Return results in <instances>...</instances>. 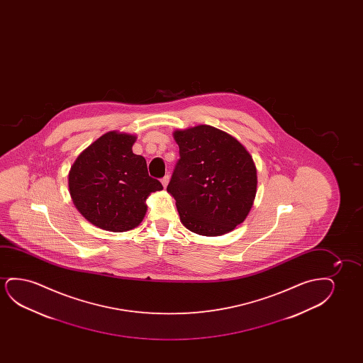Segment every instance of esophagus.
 Instances as JSON below:
<instances>
[{"label": "esophagus", "instance_id": "obj_1", "mask_svg": "<svg viewBox=\"0 0 363 363\" xmlns=\"http://www.w3.org/2000/svg\"><path fill=\"white\" fill-rule=\"evenodd\" d=\"M169 174H167L166 176H164V179H161V184H162V186H164V189L167 187V184H169Z\"/></svg>", "mask_w": 363, "mask_h": 363}]
</instances>
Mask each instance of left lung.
<instances>
[{
	"label": "left lung",
	"instance_id": "obj_1",
	"mask_svg": "<svg viewBox=\"0 0 363 363\" xmlns=\"http://www.w3.org/2000/svg\"><path fill=\"white\" fill-rule=\"evenodd\" d=\"M174 138L179 160L167 192L184 227L216 237L243 223L257 194V169L243 145L209 125L176 130Z\"/></svg>",
	"mask_w": 363,
	"mask_h": 363
}]
</instances>
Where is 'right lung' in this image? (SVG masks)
Here are the masks:
<instances>
[{
    "label": "right lung",
    "instance_id": "obj_1",
    "mask_svg": "<svg viewBox=\"0 0 363 363\" xmlns=\"http://www.w3.org/2000/svg\"><path fill=\"white\" fill-rule=\"evenodd\" d=\"M135 135L109 131L89 145L70 167V197L88 222L126 232L144 219L150 194L164 189L150 177L146 160L133 152Z\"/></svg>",
    "mask_w": 363,
    "mask_h": 363
}]
</instances>
